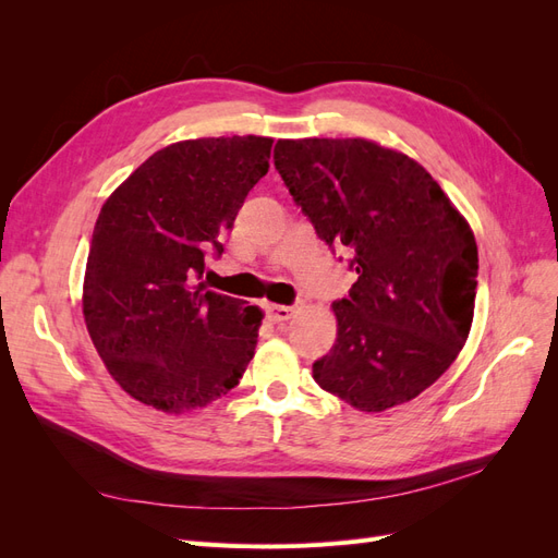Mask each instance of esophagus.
I'll return each instance as SVG.
<instances>
[{"mask_svg":"<svg viewBox=\"0 0 558 558\" xmlns=\"http://www.w3.org/2000/svg\"><path fill=\"white\" fill-rule=\"evenodd\" d=\"M298 310H300L298 305H267L269 320H275V324H283V320H289Z\"/></svg>","mask_w":558,"mask_h":558,"instance_id":"esophagus-1","label":"esophagus"}]
</instances>
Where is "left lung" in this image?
<instances>
[{"label": "left lung", "mask_w": 558, "mask_h": 558, "mask_svg": "<svg viewBox=\"0 0 558 558\" xmlns=\"http://www.w3.org/2000/svg\"><path fill=\"white\" fill-rule=\"evenodd\" d=\"M275 167L359 275L332 302L337 340L314 363L316 384L361 412L416 398L472 326L480 265L465 218L424 167L367 140H279Z\"/></svg>", "instance_id": "1"}]
</instances>
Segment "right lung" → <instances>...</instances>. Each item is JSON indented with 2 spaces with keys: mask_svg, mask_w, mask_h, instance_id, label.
Here are the masks:
<instances>
[{
  "mask_svg": "<svg viewBox=\"0 0 558 558\" xmlns=\"http://www.w3.org/2000/svg\"><path fill=\"white\" fill-rule=\"evenodd\" d=\"M272 140H189L142 162L97 216L83 316L109 375L167 414L191 412L240 384L263 312L207 291V253L221 256Z\"/></svg>",
  "mask_w": 558,
  "mask_h": 558,
  "instance_id": "right-lung-1",
  "label": "right lung"
}]
</instances>
